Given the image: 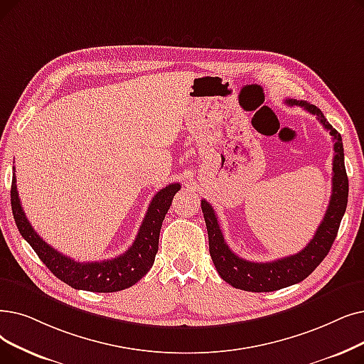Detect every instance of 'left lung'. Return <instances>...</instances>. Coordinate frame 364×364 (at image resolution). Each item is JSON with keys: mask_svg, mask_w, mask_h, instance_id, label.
<instances>
[{"mask_svg": "<svg viewBox=\"0 0 364 364\" xmlns=\"http://www.w3.org/2000/svg\"><path fill=\"white\" fill-rule=\"evenodd\" d=\"M289 105H299L305 108L308 113L317 116L324 129L333 138V177H331V196L324 218L320 223L317 232L309 244L293 256L282 257L274 262L257 263L248 262L236 256L229 248L223 238V232L220 229L215 211L211 205L202 199L200 208L203 213L205 225L208 230L210 255L218 275L229 282L232 287L245 291H275L284 287L293 286L309 277L317 267L333 244L341 220L345 214L346 203H348V177H346L345 162H343V144L341 134L331 126L321 109L305 101L287 100Z\"/></svg>", "mask_w": 364, "mask_h": 364, "instance_id": "8db88e82", "label": "left lung"}]
</instances>
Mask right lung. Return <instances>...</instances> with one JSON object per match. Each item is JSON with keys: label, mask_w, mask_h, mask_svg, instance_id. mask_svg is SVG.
I'll return each instance as SVG.
<instances>
[{"label": "right lung", "mask_w": 364, "mask_h": 364, "mask_svg": "<svg viewBox=\"0 0 364 364\" xmlns=\"http://www.w3.org/2000/svg\"><path fill=\"white\" fill-rule=\"evenodd\" d=\"M180 187V183H172L154 195L134 244L123 255L102 262L86 263L75 262L60 255L59 251L43 241L41 236L31 226L22 210L16 177H13L11 181L10 196L16 226H18L25 241L33 247L37 256L55 277L75 290L113 293L132 287L150 271L157 248H159L162 221Z\"/></svg>", "instance_id": "right-lung-1"}]
</instances>
